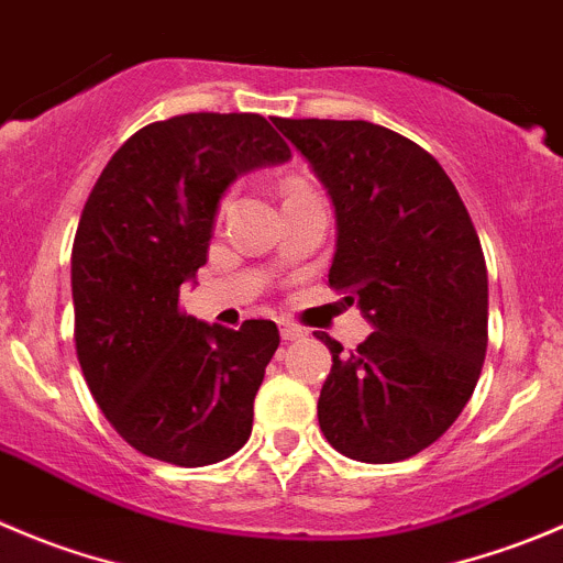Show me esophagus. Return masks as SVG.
<instances>
[{
  "label": "esophagus",
  "instance_id": "1",
  "mask_svg": "<svg viewBox=\"0 0 563 563\" xmlns=\"http://www.w3.org/2000/svg\"><path fill=\"white\" fill-rule=\"evenodd\" d=\"M278 331H282V340H287V342H292V340H301V336L307 334V331H303L301 325H298V323H292V320H287V318H282V320H278Z\"/></svg>",
  "mask_w": 563,
  "mask_h": 563
}]
</instances>
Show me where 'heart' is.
<instances>
[{"label":"heart","mask_w":563,"mask_h":563,"mask_svg":"<svg viewBox=\"0 0 563 563\" xmlns=\"http://www.w3.org/2000/svg\"><path fill=\"white\" fill-rule=\"evenodd\" d=\"M307 190H312V187H309L307 179H301V176H292V179L285 181V198L287 196H298V192H307ZM227 205H229V196H223L221 205H218V216H223Z\"/></svg>","instance_id":"1"}]
</instances>
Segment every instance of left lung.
I'll list each match as a JSON object with an SVG mask.
<instances>
[{
	"label": "left lung",
	"instance_id": "1",
	"mask_svg": "<svg viewBox=\"0 0 563 563\" xmlns=\"http://www.w3.org/2000/svg\"><path fill=\"white\" fill-rule=\"evenodd\" d=\"M336 212L329 285L373 334L331 351L318 422L329 445L367 464L404 462L456 422L484 367L489 282L470 212L442 165L371 121L276 118Z\"/></svg>",
	"mask_w": 563,
	"mask_h": 563
}]
</instances>
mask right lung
<instances>
[{
  "label": "right lung",
  "instance_id": "obj_1",
  "mask_svg": "<svg viewBox=\"0 0 563 563\" xmlns=\"http://www.w3.org/2000/svg\"><path fill=\"white\" fill-rule=\"evenodd\" d=\"M290 159L256 112H187L137 130L96 179L71 251L74 342L90 395L143 456L205 467L249 442L278 347L273 320L238 331L181 312L223 190Z\"/></svg>",
  "mask_w": 563,
  "mask_h": 563
}]
</instances>
